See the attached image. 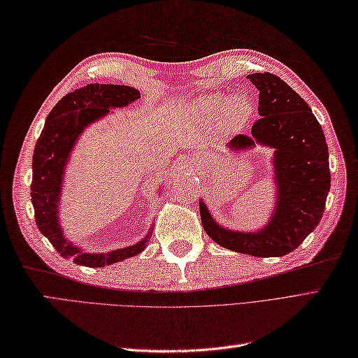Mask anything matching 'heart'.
<instances>
[{"label": "heart", "mask_w": 358, "mask_h": 358, "mask_svg": "<svg viewBox=\"0 0 358 358\" xmlns=\"http://www.w3.org/2000/svg\"><path fill=\"white\" fill-rule=\"evenodd\" d=\"M196 110L206 121H217L223 115L227 124H241L252 113V103L243 95H235L227 100L224 94H212L200 98Z\"/></svg>", "instance_id": "b5f03b06"}]
</instances>
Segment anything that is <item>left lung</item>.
I'll use <instances>...</instances> for the list:
<instances>
[{
	"label": "left lung",
	"instance_id": "obj_1",
	"mask_svg": "<svg viewBox=\"0 0 358 358\" xmlns=\"http://www.w3.org/2000/svg\"><path fill=\"white\" fill-rule=\"evenodd\" d=\"M258 89V118L248 135L227 143L232 152L273 149L275 200L268 222L254 232L220 224L200 200L201 224L217 245L252 257H281L299 248L320 223L331 187L329 152L323 129L308 103L272 73H250Z\"/></svg>",
	"mask_w": 358,
	"mask_h": 358
}]
</instances>
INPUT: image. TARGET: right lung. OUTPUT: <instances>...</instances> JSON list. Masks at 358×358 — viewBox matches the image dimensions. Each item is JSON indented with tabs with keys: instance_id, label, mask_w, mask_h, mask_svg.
<instances>
[{
	"instance_id": "1",
	"label": "right lung",
	"mask_w": 358,
	"mask_h": 358,
	"mask_svg": "<svg viewBox=\"0 0 358 358\" xmlns=\"http://www.w3.org/2000/svg\"><path fill=\"white\" fill-rule=\"evenodd\" d=\"M140 98L135 87L120 85H87L75 89L57 103L44 123L32 158L30 196L35 209L38 229L52 243L57 252L73 263L87 268L123 262L143 252L148 246L154 226L141 241L110 252H86L81 246L66 238L59 222V196L63 192L66 166L69 163L81 134L96 121L108 117L112 109L126 108ZM158 192H162L159 189Z\"/></svg>"
}]
</instances>
